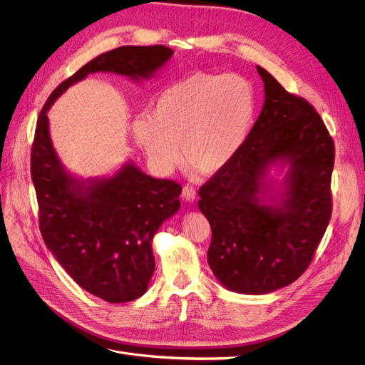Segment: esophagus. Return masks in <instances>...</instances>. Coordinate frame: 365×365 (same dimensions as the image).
Here are the masks:
<instances>
[{"instance_id": "1", "label": "esophagus", "mask_w": 365, "mask_h": 365, "mask_svg": "<svg viewBox=\"0 0 365 365\" xmlns=\"http://www.w3.org/2000/svg\"><path fill=\"white\" fill-rule=\"evenodd\" d=\"M182 198H183L185 202H194L195 198H197V192H195L194 186L186 185V186L183 187V190H182Z\"/></svg>"}]
</instances>
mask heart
I'll return each instance as SVG.
<instances>
[{
	"mask_svg": "<svg viewBox=\"0 0 365 365\" xmlns=\"http://www.w3.org/2000/svg\"><path fill=\"white\" fill-rule=\"evenodd\" d=\"M256 112V90L244 76L198 71L165 87L150 117L133 121V136L158 171L168 173L180 152L185 163L210 176L238 155Z\"/></svg>",
	"mask_w": 365,
	"mask_h": 365,
	"instance_id": "obj_1",
	"label": "heart"
}]
</instances>
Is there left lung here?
<instances>
[{"mask_svg":"<svg viewBox=\"0 0 365 365\" xmlns=\"http://www.w3.org/2000/svg\"><path fill=\"white\" fill-rule=\"evenodd\" d=\"M264 102L238 155L200 189L207 259L240 294H267L309 266L331 217L334 143L319 113L257 66ZM272 169L284 171L275 180Z\"/></svg>","mask_w":365,"mask_h":365,"instance_id":"left-lung-1","label":"left lung"}]
</instances>
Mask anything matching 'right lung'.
Returning a JSON list of instances; mask_svg holds the SVG:
<instances>
[{
  "mask_svg": "<svg viewBox=\"0 0 365 365\" xmlns=\"http://www.w3.org/2000/svg\"><path fill=\"white\" fill-rule=\"evenodd\" d=\"M173 53L164 46H127L99 54L50 94L36 123L31 176L44 242L76 284L109 303L131 302L148 290L155 269L152 240L179 212L182 186L148 176L133 161L109 176L72 175L53 146L47 112L90 73L112 72L142 83Z\"/></svg>",
  "mask_w": 365,
  "mask_h": 365,
  "instance_id": "1",
  "label": "right lung"
}]
</instances>
